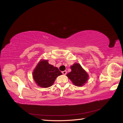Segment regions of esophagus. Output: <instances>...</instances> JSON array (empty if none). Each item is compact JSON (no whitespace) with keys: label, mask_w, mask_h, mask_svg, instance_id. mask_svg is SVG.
I'll list each match as a JSON object with an SVG mask.
<instances>
[{"label":"esophagus","mask_w":123,"mask_h":123,"mask_svg":"<svg viewBox=\"0 0 123 123\" xmlns=\"http://www.w3.org/2000/svg\"><path fill=\"white\" fill-rule=\"evenodd\" d=\"M62 73L64 74V75H66V74H67V71L65 70V71H64L62 72Z\"/></svg>","instance_id":"34e87169"}]
</instances>
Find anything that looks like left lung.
Wrapping results in <instances>:
<instances>
[{"mask_svg":"<svg viewBox=\"0 0 123 123\" xmlns=\"http://www.w3.org/2000/svg\"><path fill=\"white\" fill-rule=\"evenodd\" d=\"M70 68L71 69V71L67 74V76L72 81L74 85L80 87L87 83L89 75L80 64L75 63L71 66Z\"/></svg>","mask_w":123,"mask_h":123,"instance_id":"obj_1","label":"left lung"}]
</instances>
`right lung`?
Here are the masks:
<instances>
[{
    "instance_id": "right-lung-1",
    "label": "right lung",
    "mask_w": 123,
    "mask_h": 123,
    "mask_svg": "<svg viewBox=\"0 0 123 123\" xmlns=\"http://www.w3.org/2000/svg\"><path fill=\"white\" fill-rule=\"evenodd\" d=\"M62 74L59 69L50 65L47 60H41L33 72V77L36 84L43 88L52 85L56 77Z\"/></svg>"
}]
</instances>
